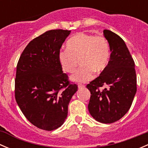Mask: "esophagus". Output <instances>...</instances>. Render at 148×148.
I'll return each mask as SVG.
<instances>
[{
  "label": "esophagus",
  "instance_id": "1",
  "mask_svg": "<svg viewBox=\"0 0 148 148\" xmlns=\"http://www.w3.org/2000/svg\"><path fill=\"white\" fill-rule=\"evenodd\" d=\"M84 87H85V85L82 84H79L78 85L79 89H82V88H84Z\"/></svg>",
  "mask_w": 148,
  "mask_h": 148
}]
</instances>
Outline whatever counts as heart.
<instances>
[{
  "mask_svg": "<svg viewBox=\"0 0 148 148\" xmlns=\"http://www.w3.org/2000/svg\"><path fill=\"white\" fill-rule=\"evenodd\" d=\"M79 60V68L71 77L77 82H86L93 77L94 72L100 73L110 60V47L103 36L79 33L66 43V49H61L58 60L67 73L75 71Z\"/></svg>",
  "mask_w": 148,
  "mask_h": 148,
  "instance_id": "heart-1",
  "label": "heart"
}]
</instances>
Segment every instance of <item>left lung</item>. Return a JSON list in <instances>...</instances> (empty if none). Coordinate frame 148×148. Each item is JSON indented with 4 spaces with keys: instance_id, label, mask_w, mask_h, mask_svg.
I'll return each instance as SVG.
<instances>
[{
    "instance_id": "left-lung-1",
    "label": "left lung",
    "mask_w": 148,
    "mask_h": 148,
    "mask_svg": "<svg viewBox=\"0 0 148 148\" xmlns=\"http://www.w3.org/2000/svg\"><path fill=\"white\" fill-rule=\"evenodd\" d=\"M111 51L110 61L100 75L86 85L91 97L88 110L97 121L104 124L120 120L132 105L137 92L133 59L120 36L104 30ZM107 86L103 90L99 87Z\"/></svg>"
}]
</instances>
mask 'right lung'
<instances>
[{
    "label": "right lung",
    "mask_w": 148,
    "mask_h": 148,
    "mask_svg": "<svg viewBox=\"0 0 148 148\" xmlns=\"http://www.w3.org/2000/svg\"><path fill=\"white\" fill-rule=\"evenodd\" d=\"M71 31L50 30L26 46L16 67L15 97L26 119L34 126L51 131L62 126L68 105L77 91L63 73L58 53Z\"/></svg>",
    "instance_id": "1"
}]
</instances>
